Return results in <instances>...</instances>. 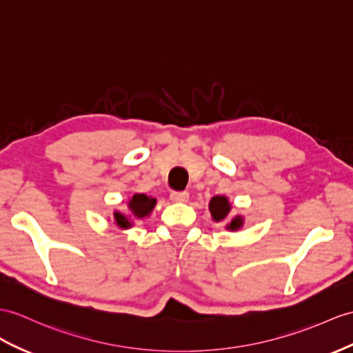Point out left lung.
Listing matches in <instances>:
<instances>
[{"label": "left lung", "mask_w": 353, "mask_h": 353, "mask_svg": "<svg viewBox=\"0 0 353 353\" xmlns=\"http://www.w3.org/2000/svg\"><path fill=\"white\" fill-rule=\"evenodd\" d=\"M156 203H157V201L154 199L152 196H147V194H143V193L133 194L130 199H128V202H127L128 211H130V216H127V214L115 210L114 211L115 225L121 230L132 229L133 225H134L133 219L141 220V219L150 217L152 210L156 208Z\"/></svg>", "instance_id": "8db88e82"}]
</instances>
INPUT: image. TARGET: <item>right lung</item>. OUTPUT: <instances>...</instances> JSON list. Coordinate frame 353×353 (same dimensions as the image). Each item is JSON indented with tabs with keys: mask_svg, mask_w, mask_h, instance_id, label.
I'll list each match as a JSON object with an SVG mask.
<instances>
[{
	"mask_svg": "<svg viewBox=\"0 0 353 353\" xmlns=\"http://www.w3.org/2000/svg\"><path fill=\"white\" fill-rule=\"evenodd\" d=\"M232 211V205L226 196H214L210 201V212L214 221H225L229 219V214ZM244 226V217L235 216L226 223V230L236 232Z\"/></svg>",
	"mask_w": 353,
	"mask_h": 353,
	"instance_id": "1",
	"label": "right lung"
}]
</instances>
